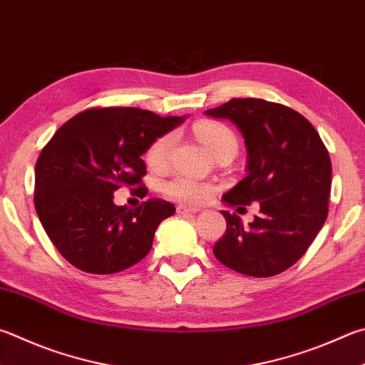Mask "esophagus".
Here are the masks:
<instances>
[{"label":"esophagus","instance_id":"34e87169","mask_svg":"<svg viewBox=\"0 0 365 365\" xmlns=\"http://www.w3.org/2000/svg\"><path fill=\"white\" fill-rule=\"evenodd\" d=\"M200 209L195 207H187V205H177V214L178 215H187V214H196Z\"/></svg>","mask_w":365,"mask_h":365}]
</instances>
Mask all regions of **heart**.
Masks as SVG:
<instances>
[{"label": "heart", "instance_id": "heart-1", "mask_svg": "<svg viewBox=\"0 0 365 365\" xmlns=\"http://www.w3.org/2000/svg\"><path fill=\"white\" fill-rule=\"evenodd\" d=\"M195 134L202 142L205 148L210 151L212 156H217L223 151L233 150L236 151L237 142L233 132L227 125L215 121H201L195 125ZM174 134H163L153 142L145 153V161L151 169H163L169 160V153L172 145H174ZM165 193L175 197V200L188 204H200L209 200L212 195V188L207 183L193 180L188 177H175L165 183Z\"/></svg>", "mask_w": 365, "mask_h": 365}]
</instances>
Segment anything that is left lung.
I'll return each instance as SVG.
<instances>
[{
  "instance_id": "8db88e82",
  "label": "left lung",
  "mask_w": 365,
  "mask_h": 365,
  "mask_svg": "<svg viewBox=\"0 0 365 365\" xmlns=\"http://www.w3.org/2000/svg\"><path fill=\"white\" fill-rule=\"evenodd\" d=\"M204 115L233 123L247 148V174L223 202L260 205L247 227L222 210L227 231L214 255L241 274H279L300 260L327 218L332 164L326 145L307 118L262 98H231Z\"/></svg>"
}]
</instances>
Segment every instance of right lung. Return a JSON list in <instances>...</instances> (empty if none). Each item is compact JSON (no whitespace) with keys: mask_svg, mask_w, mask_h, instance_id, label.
<instances>
[{"mask_svg":"<svg viewBox=\"0 0 365 365\" xmlns=\"http://www.w3.org/2000/svg\"><path fill=\"white\" fill-rule=\"evenodd\" d=\"M183 119L132 107L89 108L52 135L35 165V209L73 267L113 274L147 257L158 225L174 215V204L153 197L132 209L116 205L113 193L130 188L138 197L147 195L142 155Z\"/></svg>","mask_w":365,"mask_h":365,"instance_id":"right-lung-1","label":"right lung"}]
</instances>
